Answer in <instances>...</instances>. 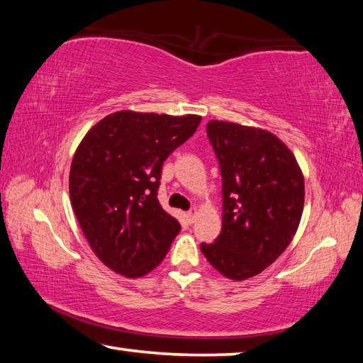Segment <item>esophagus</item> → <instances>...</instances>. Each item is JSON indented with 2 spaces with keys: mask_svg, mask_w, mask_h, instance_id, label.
Segmentation results:
<instances>
[{
  "mask_svg": "<svg viewBox=\"0 0 363 363\" xmlns=\"http://www.w3.org/2000/svg\"><path fill=\"white\" fill-rule=\"evenodd\" d=\"M187 218H189V220L190 223H194L195 220V218H196V210L194 208V210H190V211H187Z\"/></svg>",
  "mask_w": 363,
  "mask_h": 363,
  "instance_id": "1",
  "label": "esophagus"
}]
</instances>
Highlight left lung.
Wrapping results in <instances>:
<instances>
[{
  "mask_svg": "<svg viewBox=\"0 0 363 363\" xmlns=\"http://www.w3.org/2000/svg\"><path fill=\"white\" fill-rule=\"evenodd\" d=\"M206 134L223 176V229L200 250L224 277L247 280L291 243L304 208V177L291 150L266 130L211 120Z\"/></svg>",
  "mask_w": 363,
  "mask_h": 363,
  "instance_id": "8db88e82",
  "label": "left lung"
}]
</instances>
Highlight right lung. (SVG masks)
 Masks as SVG:
<instances>
[{"instance_id":"add662e5","label":"right lung","mask_w":363,"mask_h":363,"mask_svg":"<svg viewBox=\"0 0 363 363\" xmlns=\"http://www.w3.org/2000/svg\"><path fill=\"white\" fill-rule=\"evenodd\" d=\"M199 115L121 110L86 133L72 160L70 201L94 255L138 279L155 269L181 232L157 199L163 162L186 143Z\"/></svg>"}]
</instances>
